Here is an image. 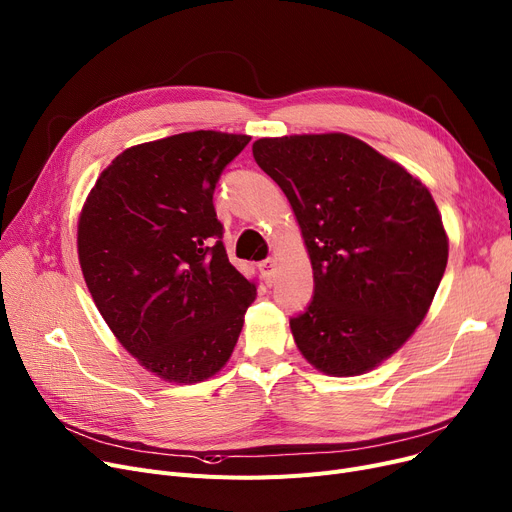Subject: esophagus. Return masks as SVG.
Instances as JSON below:
<instances>
[{"label": "esophagus", "mask_w": 512, "mask_h": 512, "mask_svg": "<svg viewBox=\"0 0 512 512\" xmlns=\"http://www.w3.org/2000/svg\"><path fill=\"white\" fill-rule=\"evenodd\" d=\"M259 272L263 274L265 282L272 284L274 282V274H276V259H265L259 263Z\"/></svg>", "instance_id": "esophagus-1"}]
</instances>
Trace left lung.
<instances>
[{"label": "left lung", "mask_w": 512, "mask_h": 512, "mask_svg": "<svg viewBox=\"0 0 512 512\" xmlns=\"http://www.w3.org/2000/svg\"><path fill=\"white\" fill-rule=\"evenodd\" d=\"M253 157L288 197L313 267V301L290 319L301 355L334 378L378 367L413 336L446 270L432 193L344 132L259 139Z\"/></svg>", "instance_id": "1"}]
</instances>
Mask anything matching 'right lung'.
Here are the masks:
<instances>
[{"instance_id": "right-lung-1", "label": "right lung", "mask_w": 512, "mask_h": 512, "mask_svg": "<svg viewBox=\"0 0 512 512\" xmlns=\"http://www.w3.org/2000/svg\"><path fill=\"white\" fill-rule=\"evenodd\" d=\"M249 134L182 132L128 147L78 215L91 297L118 342L172 384L218 373L257 288L228 261L213 191Z\"/></svg>"}]
</instances>
